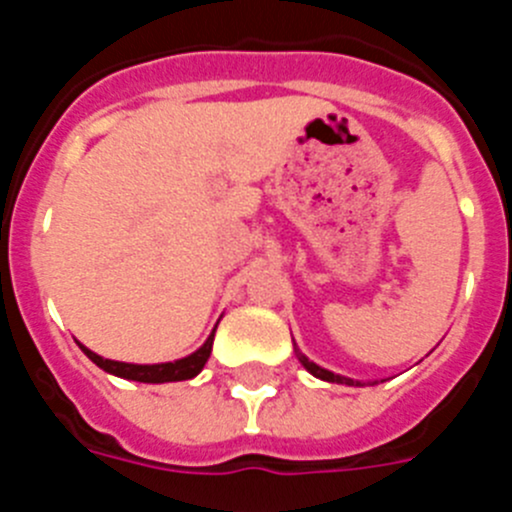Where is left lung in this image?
I'll list each match as a JSON object with an SVG mask.
<instances>
[{
    "mask_svg": "<svg viewBox=\"0 0 512 512\" xmlns=\"http://www.w3.org/2000/svg\"><path fill=\"white\" fill-rule=\"evenodd\" d=\"M297 359H300V364L305 366L307 372L312 374V377H318V379H325V382H338V384H359V382H354V379H348V377H341V374H333V372H328V369H323V366H318V364H312L310 359H307V356H302L300 351H297Z\"/></svg>",
    "mask_w": 512,
    "mask_h": 512,
    "instance_id": "1",
    "label": "left lung"
}]
</instances>
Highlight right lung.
Returning <instances> with one entry per match:
<instances>
[{
	"mask_svg": "<svg viewBox=\"0 0 512 512\" xmlns=\"http://www.w3.org/2000/svg\"><path fill=\"white\" fill-rule=\"evenodd\" d=\"M217 328V325H215ZM212 338H215V330L210 333V338L205 341V346L197 348L194 354L184 356L179 361H166V364H125V361H112L102 359L94 351H89L87 346H81V351L99 366L104 372L115 374L122 379H133V382H146V384H161V382H184V379H192L202 372V366L207 364L212 351Z\"/></svg>",
	"mask_w": 512,
	"mask_h": 512,
	"instance_id": "right-lung-1",
	"label": "right lung"
}]
</instances>
